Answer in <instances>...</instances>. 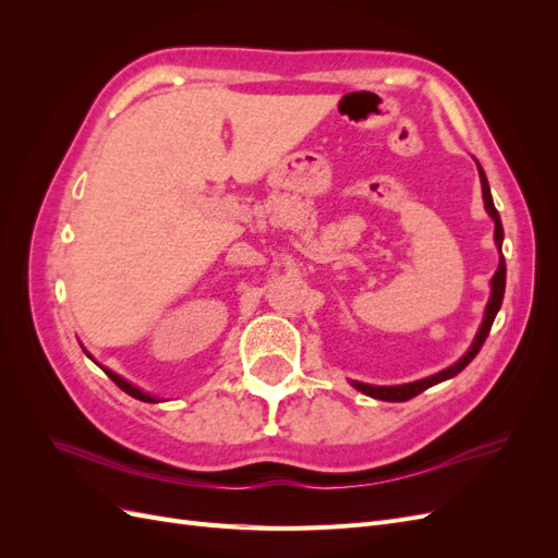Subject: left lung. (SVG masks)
<instances>
[{"instance_id":"left-lung-1","label":"left lung","mask_w":558,"mask_h":558,"mask_svg":"<svg viewBox=\"0 0 558 558\" xmlns=\"http://www.w3.org/2000/svg\"><path fill=\"white\" fill-rule=\"evenodd\" d=\"M477 170H480V181H482L484 209L488 211V216L494 218V223H496L494 240H496V246L502 248V223H500V216H498V211H496V207H494L492 189H488V181H486V174H484L480 162H477ZM502 295H505V258L500 256V265H498L496 275H494V279H492V298H488V305H486V310H484V320H482V326H480V330H477V335H475V340H472L470 349L465 351V356H463L459 363H453L451 367L442 369V373H437V375H433V377L418 379V381H412V384H400V386H369V384H361V381H351L353 388H359L361 393H365V396H369V398L386 400V402H402V400H410V398L418 396L421 391H426V388H430V386H435V384H440V381H445V379L456 377V375H459L461 369L480 353L484 340L488 337V330H492V326H494V318H496V314H498V310H500V305H502Z\"/></svg>"}]
</instances>
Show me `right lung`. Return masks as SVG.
Segmentation results:
<instances>
[{
  "label": "right lung",
  "instance_id": "obj_1",
  "mask_svg": "<svg viewBox=\"0 0 558 558\" xmlns=\"http://www.w3.org/2000/svg\"><path fill=\"white\" fill-rule=\"evenodd\" d=\"M83 351H86V349H83ZM88 353V351H86ZM88 356H90V353H88ZM93 359V356H90ZM95 361V359H93ZM97 363V361H95ZM99 365V363H97ZM99 367H102V365H99ZM105 369V373L109 375V379L118 386V388H123V391L128 393V396H132V398H137V400H142V402H158V398H154V396H148V393H144L142 391V388H137V386H132L130 381H125L123 377H118L116 373H111V369L109 367H102Z\"/></svg>",
  "mask_w": 558,
  "mask_h": 558
}]
</instances>
